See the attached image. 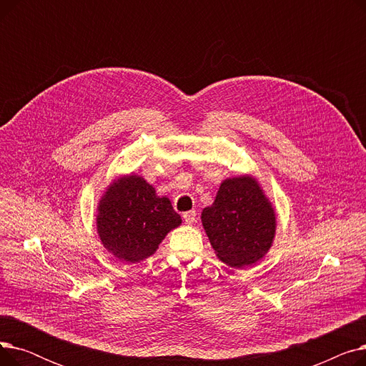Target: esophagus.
I'll return each instance as SVG.
<instances>
[{
  "label": "esophagus",
  "instance_id": "esophagus-1",
  "mask_svg": "<svg viewBox=\"0 0 366 366\" xmlns=\"http://www.w3.org/2000/svg\"><path fill=\"white\" fill-rule=\"evenodd\" d=\"M182 219L185 221V224H194L196 222V210H188V212H184Z\"/></svg>",
  "mask_w": 366,
  "mask_h": 366
}]
</instances>
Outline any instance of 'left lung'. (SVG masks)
I'll return each instance as SVG.
<instances>
[{"mask_svg": "<svg viewBox=\"0 0 366 366\" xmlns=\"http://www.w3.org/2000/svg\"><path fill=\"white\" fill-rule=\"evenodd\" d=\"M202 222L218 258L232 267L261 259L272 246L276 217L259 185L249 177L225 179Z\"/></svg>", "mask_w": 366, "mask_h": 366, "instance_id": "1", "label": "left lung"}]
</instances>
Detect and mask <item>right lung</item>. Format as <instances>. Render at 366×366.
Wrapping results in <instances>:
<instances>
[{
  "label": "right lung",
  "instance_id": "obj_1",
  "mask_svg": "<svg viewBox=\"0 0 366 366\" xmlns=\"http://www.w3.org/2000/svg\"><path fill=\"white\" fill-rule=\"evenodd\" d=\"M98 232L108 251L122 261L137 262L156 252L164 236L181 224L167 197H157L141 177L115 181L102 197Z\"/></svg>",
  "mask_w": 366,
  "mask_h": 366
}]
</instances>
